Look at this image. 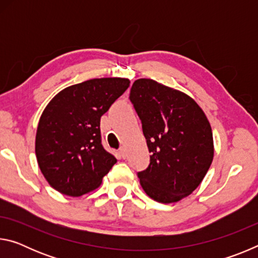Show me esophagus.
Wrapping results in <instances>:
<instances>
[{
  "label": "esophagus",
  "instance_id": "1",
  "mask_svg": "<svg viewBox=\"0 0 258 258\" xmlns=\"http://www.w3.org/2000/svg\"><path fill=\"white\" fill-rule=\"evenodd\" d=\"M119 155L121 158H126V151H125V148H120L119 149Z\"/></svg>",
  "mask_w": 258,
  "mask_h": 258
}]
</instances>
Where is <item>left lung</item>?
Instances as JSON below:
<instances>
[{"instance_id": "8db88e82", "label": "left lung", "mask_w": 258, "mask_h": 258, "mask_svg": "<svg viewBox=\"0 0 258 258\" xmlns=\"http://www.w3.org/2000/svg\"><path fill=\"white\" fill-rule=\"evenodd\" d=\"M130 100L142 123L150 164L140 184L158 203H177L204 180L214 157L211 124L189 95L150 78L132 85Z\"/></svg>"}]
</instances>
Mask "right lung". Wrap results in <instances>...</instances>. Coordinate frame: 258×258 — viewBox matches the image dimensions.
Instances as JSON below:
<instances>
[{"label":"right lung","mask_w":258,"mask_h":258,"mask_svg":"<svg viewBox=\"0 0 258 258\" xmlns=\"http://www.w3.org/2000/svg\"><path fill=\"white\" fill-rule=\"evenodd\" d=\"M128 86L127 78H94L60 91L45 107L35 154L45 180L60 194L93 191L116 164L101 145L100 118Z\"/></svg>","instance_id":"1"}]
</instances>
